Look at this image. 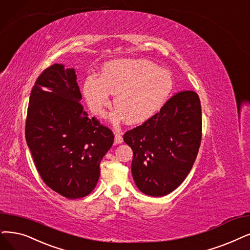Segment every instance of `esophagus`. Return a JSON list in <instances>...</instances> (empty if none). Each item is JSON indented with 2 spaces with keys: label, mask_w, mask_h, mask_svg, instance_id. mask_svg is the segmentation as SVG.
<instances>
[{
  "label": "esophagus",
  "mask_w": 250,
  "mask_h": 250,
  "mask_svg": "<svg viewBox=\"0 0 250 250\" xmlns=\"http://www.w3.org/2000/svg\"><path fill=\"white\" fill-rule=\"evenodd\" d=\"M123 143V137L119 132H115V144L119 145Z\"/></svg>",
  "instance_id": "34e87169"
}]
</instances>
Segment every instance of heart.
<instances>
[{
	"label": "heart",
	"instance_id": "b5f03b06",
	"mask_svg": "<svg viewBox=\"0 0 250 250\" xmlns=\"http://www.w3.org/2000/svg\"><path fill=\"white\" fill-rule=\"evenodd\" d=\"M173 88V79L165 69L146 59H121L107 62L99 79L86 78L83 93L89 108L103 116L115 94L113 122L125 120L127 124L146 122L166 103Z\"/></svg>",
	"mask_w": 250,
	"mask_h": 250
}]
</instances>
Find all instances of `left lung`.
<instances>
[{"label": "left lung", "mask_w": 250, "mask_h": 250, "mask_svg": "<svg viewBox=\"0 0 250 250\" xmlns=\"http://www.w3.org/2000/svg\"><path fill=\"white\" fill-rule=\"evenodd\" d=\"M202 136L195 91L174 94L152 118L123 135L132 148L131 172L144 194L162 197L181 185L194 165Z\"/></svg>", "instance_id": "left-lung-1"}]
</instances>
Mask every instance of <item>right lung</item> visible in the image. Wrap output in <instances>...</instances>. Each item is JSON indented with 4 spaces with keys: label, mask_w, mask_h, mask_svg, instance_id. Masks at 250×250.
Wrapping results in <instances>:
<instances>
[{
    "label": "right lung",
    "mask_w": 250,
    "mask_h": 250,
    "mask_svg": "<svg viewBox=\"0 0 250 250\" xmlns=\"http://www.w3.org/2000/svg\"><path fill=\"white\" fill-rule=\"evenodd\" d=\"M75 68L54 63L32 89L25 139L44 183L67 199H79L95 188L104 156L114 143L109 128L89 118Z\"/></svg>",
    "instance_id": "obj_1"
}]
</instances>
